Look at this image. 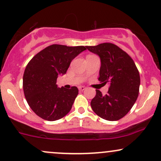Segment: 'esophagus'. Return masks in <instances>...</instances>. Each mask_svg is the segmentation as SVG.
Masks as SVG:
<instances>
[{
	"instance_id": "34e87169",
	"label": "esophagus",
	"mask_w": 161,
	"mask_h": 161,
	"mask_svg": "<svg viewBox=\"0 0 161 161\" xmlns=\"http://www.w3.org/2000/svg\"><path fill=\"white\" fill-rule=\"evenodd\" d=\"M78 89L80 91H83V90H84L86 89V87L84 86H78Z\"/></svg>"
}]
</instances>
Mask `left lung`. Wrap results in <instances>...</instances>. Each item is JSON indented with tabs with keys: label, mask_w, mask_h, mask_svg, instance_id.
<instances>
[{
	"label": "left lung",
	"mask_w": 161,
	"mask_h": 161,
	"mask_svg": "<svg viewBox=\"0 0 161 161\" xmlns=\"http://www.w3.org/2000/svg\"><path fill=\"white\" fill-rule=\"evenodd\" d=\"M100 58L98 80L109 84L108 93L103 96L96 90L91 100L92 109L102 119L117 121L127 114L138 97L140 75L134 61L125 52L110 42L86 46Z\"/></svg>",
	"instance_id": "obj_1"
}]
</instances>
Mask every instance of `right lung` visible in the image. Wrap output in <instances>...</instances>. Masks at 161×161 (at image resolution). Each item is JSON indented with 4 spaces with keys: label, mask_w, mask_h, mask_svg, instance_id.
Here are the masks:
<instances>
[{
    "label": "right lung",
    "mask_w": 161,
    "mask_h": 161,
    "mask_svg": "<svg viewBox=\"0 0 161 161\" xmlns=\"http://www.w3.org/2000/svg\"><path fill=\"white\" fill-rule=\"evenodd\" d=\"M86 49L84 46L54 44L30 61L23 74V92L29 106L38 116L55 121L69 113L78 89L77 86L58 87L57 78L59 75H64L71 61Z\"/></svg>",
    "instance_id": "add662e5"
}]
</instances>
